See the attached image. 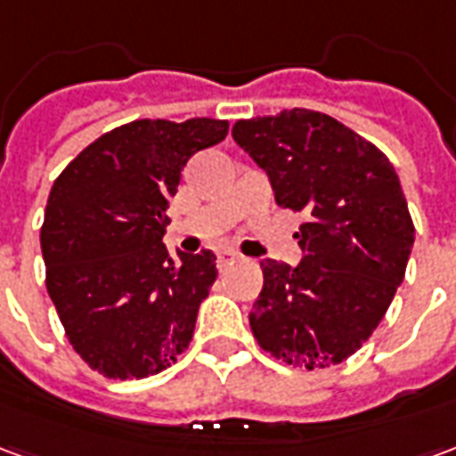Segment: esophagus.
I'll list each match as a JSON object with an SVG mask.
<instances>
[{
	"mask_svg": "<svg viewBox=\"0 0 456 456\" xmlns=\"http://www.w3.org/2000/svg\"><path fill=\"white\" fill-rule=\"evenodd\" d=\"M237 261H241V254H237V251H232V248H222V251H219V254H217L219 268L232 266V264H237Z\"/></svg>",
	"mask_w": 456,
	"mask_h": 456,
	"instance_id": "obj_1",
	"label": "esophagus"
}]
</instances>
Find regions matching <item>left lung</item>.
<instances>
[{"mask_svg": "<svg viewBox=\"0 0 456 456\" xmlns=\"http://www.w3.org/2000/svg\"><path fill=\"white\" fill-rule=\"evenodd\" d=\"M232 136L266 170L281 208L305 212L297 266L264 258L248 313L271 356L325 369L362 346L403 283L415 227L393 163L313 110L239 119Z\"/></svg>", "mask_w": 456, "mask_h": 456, "instance_id": "1", "label": "left lung"}]
</instances>
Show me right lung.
<instances>
[{
    "label": "right lung",
    "mask_w": 456,
    "mask_h": 456,
    "mask_svg": "<svg viewBox=\"0 0 456 456\" xmlns=\"http://www.w3.org/2000/svg\"><path fill=\"white\" fill-rule=\"evenodd\" d=\"M227 119H136L68 163L41 227L45 288L73 349L110 379H146L188 349L215 254L163 244L180 170L227 136Z\"/></svg>",
    "instance_id": "add662e5"
}]
</instances>
